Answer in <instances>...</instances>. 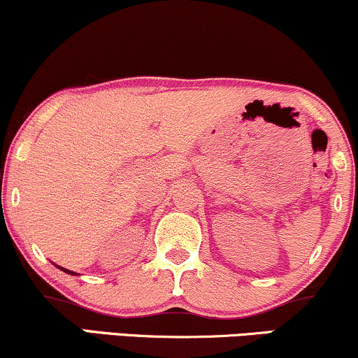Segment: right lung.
I'll return each instance as SVG.
<instances>
[{
  "mask_svg": "<svg viewBox=\"0 0 358 358\" xmlns=\"http://www.w3.org/2000/svg\"><path fill=\"white\" fill-rule=\"evenodd\" d=\"M60 270L65 271V273H69V275H77V273H73V271H70V270H65V268H62V266H60Z\"/></svg>",
  "mask_w": 358,
  "mask_h": 358,
  "instance_id": "obj_1",
  "label": "right lung"
}]
</instances>
